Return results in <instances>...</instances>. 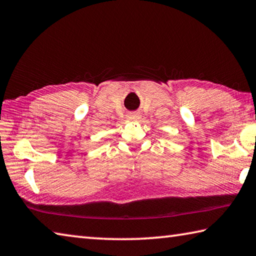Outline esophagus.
<instances>
[{
    "instance_id": "34e87169",
    "label": "esophagus",
    "mask_w": 256,
    "mask_h": 256,
    "mask_svg": "<svg viewBox=\"0 0 256 256\" xmlns=\"http://www.w3.org/2000/svg\"><path fill=\"white\" fill-rule=\"evenodd\" d=\"M135 116H137V114H132L130 118H132V119H134V118H135Z\"/></svg>"
}]
</instances>
